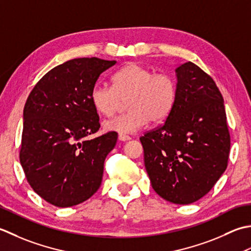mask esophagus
I'll list each match as a JSON object with an SVG mask.
<instances>
[{
	"mask_svg": "<svg viewBox=\"0 0 251 251\" xmlns=\"http://www.w3.org/2000/svg\"><path fill=\"white\" fill-rule=\"evenodd\" d=\"M118 139H119V141H121V142H126V141L130 140V136H127V135H126V134H119Z\"/></svg>",
	"mask_w": 251,
	"mask_h": 251,
	"instance_id": "esophagus-1",
	"label": "esophagus"
}]
</instances>
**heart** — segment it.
I'll return each mask as SVG.
<instances>
[{
  "label": "heart",
  "instance_id": "heart-1",
  "mask_svg": "<svg viewBox=\"0 0 251 251\" xmlns=\"http://www.w3.org/2000/svg\"><path fill=\"white\" fill-rule=\"evenodd\" d=\"M112 86L96 83L91 91L92 105L104 116L114 115L126 100V114L103 122L106 132L131 134L150 120L160 124L171 114L176 100V82L170 74L159 73L139 63L124 66L112 75Z\"/></svg>",
  "mask_w": 251,
  "mask_h": 251
}]
</instances>
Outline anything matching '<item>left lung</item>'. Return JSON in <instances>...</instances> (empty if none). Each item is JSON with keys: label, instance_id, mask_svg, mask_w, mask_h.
<instances>
[{"label": "left lung", "instance_id": "1", "mask_svg": "<svg viewBox=\"0 0 251 251\" xmlns=\"http://www.w3.org/2000/svg\"><path fill=\"white\" fill-rule=\"evenodd\" d=\"M176 100L165 124L140 141L154 191L166 201L188 204L214 186L227 167L231 139L223 97L197 65H178Z\"/></svg>", "mask_w": 251, "mask_h": 251}]
</instances>
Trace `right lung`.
Segmentation results:
<instances>
[{"instance_id": "obj_1", "label": "right lung", "mask_w": 251, "mask_h": 251, "mask_svg": "<svg viewBox=\"0 0 251 251\" xmlns=\"http://www.w3.org/2000/svg\"><path fill=\"white\" fill-rule=\"evenodd\" d=\"M116 60L75 58L50 70L24 108L20 163L32 190L56 207L75 206L99 190L116 132L88 140L100 129L91 91Z\"/></svg>"}]
</instances>
